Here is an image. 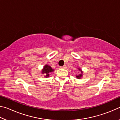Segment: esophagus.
<instances>
[{
  "mask_svg": "<svg viewBox=\"0 0 120 120\" xmlns=\"http://www.w3.org/2000/svg\"><path fill=\"white\" fill-rule=\"evenodd\" d=\"M66 68H67V66H66V65H64V66L60 67V68H61V69H66Z\"/></svg>",
  "mask_w": 120,
  "mask_h": 120,
  "instance_id": "obj_1",
  "label": "esophagus"
}]
</instances>
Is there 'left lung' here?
Listing matches in <instances>:
<instances>
[{
	"label": "left lung",
	"instance_id": "1",
	"mask_svg": "<svg viewBox=\"0 0 120 120\" xmlns=\"http://www.w3.org/2000/svg\"><path fill=\"white\" fill-rule=\"evenodd\" d=\"M78 70L80 71L81 73H80V74H79V75H77V76H76V77H77V78H78V79H80V78H82V76L83 72H82V71L80 69V68H78Z\"/></svg>",
	"mask_w": 120,
	"mask_h": 120
}]
</instances>
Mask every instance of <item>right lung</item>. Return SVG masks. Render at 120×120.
<instances>
[{
    "label": "right lung",
    "mask_w": 120,
    "mask_h": 120,
    "mask_svg": "<svg viewBox=\"0 0 120 120\" xmlns=\"http://www.w3.org/2000/svg\"><path fill=\"white\" fill-rule=\"evenodd\" d=\"M53 71L54 70L50 66H49L48 64H45L42 70V73L43 74L45 75L44 77L47 78V77H49V73L53 72Z\"/></svg>",
    "instance_id": "add662e5"
}]
</instances>
